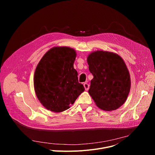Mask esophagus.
Segmentation results:
<instances>
[{
    "label": "esophagus",
    "instance_id": "1",
    "mask_svg": "<svg viewBox=\"0 0 155 155\" xmlns=\"http://www.w3.org/2000/svg\"><path fill=\"white\" fill-rule=\"evenodd\" d=\"M83 86H84V89H85V90H86V91H87L88 90H89L90 85L88 84L87 83H84V84H83Z\"/></svg>",
    "mask_w": 155,
    "mask_h": 155
}]
</instances>
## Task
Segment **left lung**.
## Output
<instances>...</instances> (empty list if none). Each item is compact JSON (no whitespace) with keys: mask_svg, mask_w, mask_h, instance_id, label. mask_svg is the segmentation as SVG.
<instances>
[{"mask_svg":"<svg viewBox=\"0 0 155 155\" xmlns=\"http://www.w3.org/2000/svg\"><path fill=\"white\" fill-rule=\"evenodd\" d=\"M93 75L88 93L96 105L105 111H112L124 104L130 89V77L123 58L118 54L97 50L87 57Z\"/></svg>","mask_w":155,"mask_h":155,"instance_id":"obj_1","label":"left lung"}]
</instances>
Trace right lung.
<instances>
[{"mask_svg":"<svg viewBox=\"0 0 155 155\" xmlns=\"http://www.w3.org/2000/svg\"><path fill=\"white\" fill-rule=\"evenodd\" d=\"M76 51L68 47H54L43 56L34 75V86L41 105L51 112L65 111L84 91L74 68Z\"/></svg>","mask_w":155,"mask_h":155,"instance_id":"right-lung-1","label":"right lung"}]
</instances>
